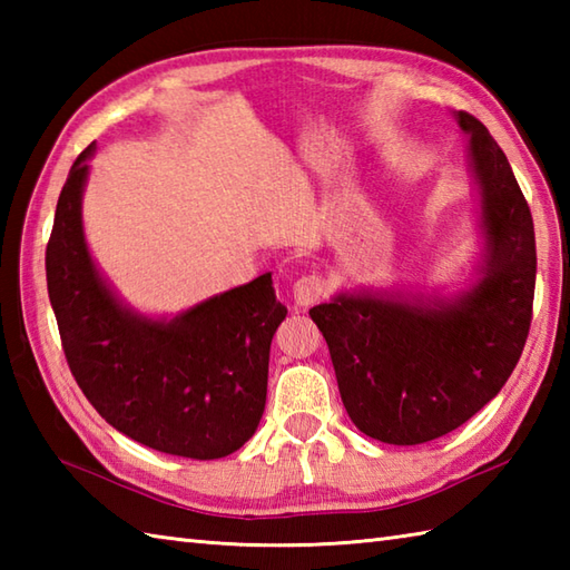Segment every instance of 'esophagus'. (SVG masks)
<instances>
[{"label": "esophagus", "mask_w": 570, "mask_h": 570, "mask_svg": "<svg viewBox=\"0 0 570 570\" xmlns=\"http://www.w3.org/2000/svg\"><path fill=\"white\" fill-rule=\"evenodd\" d=\"M323 296H325V284H323V278L316 274L301 276L294 284V304L298 308H308L313 304H318Z\"/></svg>", "instance_id": "esophagus-1"}]
</instances>
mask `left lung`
I'll return each instance as SVG.
<instances>
[{
  "mask_svg": "<svg viewBox=\"0 0 570 570\" xmlns=\"http://www.w3.org/2000/svg\"><path fill=\"white\" fill-rule=\"evenodd\" d=\"M470 168L482 196L488 259L455 301L337 294L308 313L331 350L337 390L370 439L419 445L455 431L510 380L537 284L534 220L500 144L468 112Z\"/></svg>",
  "mask_w": 570,
  "mask_h": 570,
  "instance_id": "1",
  "label": "left lung"
}]
</instances>
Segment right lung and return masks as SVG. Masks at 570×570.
<instances>
[{"label": "right lung", "instance_id": "1", "mask_svg": "<svg viewBox=\"0 0 570 570\" xmlns=\"http://www.w3.org/2000/svg\"><path fill=\"white\" fill-rule=\"evenodd\" d=\"M95 144L72 164L46 247L48 298L68 367L98 414L168 455L235 453L259 426L269 347L286 306L272 274L213 296L174 321L119 304L85 245L80 200Z\"/></svg>", "mask_w": 570, "mask_h": 570}]
</instances>
